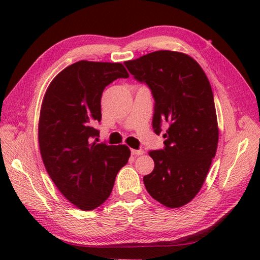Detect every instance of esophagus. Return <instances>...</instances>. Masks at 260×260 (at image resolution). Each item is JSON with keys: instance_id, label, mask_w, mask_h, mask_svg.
Wrapping results in <instances>:
<instances>
[{"instance_id": "esophagus-1", "label": "esophagus", "mask_w": 260, "mask_h": 260, "mask_svg": "<svg viewBox=\"0 0 260 260\" xmlns=\"http://www.w3.org/2000/svg\"><path fill=\"white\" fill-rule=\"evenodd\" d=\"M145 152L143 151V150H132V154H133V155H135V156H139V155H143V154H144Z\"/></svg>"}]
</instances>
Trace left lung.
<instances>
[{
  "label": "left lung",
  "mask_w": 260,
  "mask_h": 260,
  "mask_svg": "<svg viewBox=\"0 0 260 260\" xmlns=\"http://www.w3.org/2000/svg\"><path fill=\"white\" fill-rule=\"evenodd\" d=\"M154 97L153 129L164 148L151 151L153 172L143 178L147 192L168 208L193 200L206 181L217 152L219 128L211 85L194 59L185 53L159 50L124 62Z\"/></svg>",
  "instance_id": "obj_1"
}]
</instances>
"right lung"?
Masks as SVG:
<instances>
[{
    "label": "right lung",
    "mask_w": 260,
    "mask_h": 260,
    "mask_svg": "<svg viewBox=\"0 0 260 260\" xmlns=\"http://www.w3.org/2000/svg\"><path fill=\"white\" fill-rule=\"evenodd\" d=\"M128 77L119 62L81 60L60 71L43 97L38 128L43 164L63 197L84 211L107 200L131 156L126 145L92 143L105 87Z\"/></svg>",
    "instance_id": "1"
}]
</instances>
